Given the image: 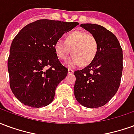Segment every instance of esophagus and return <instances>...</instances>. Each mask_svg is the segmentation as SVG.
Wrapping results in <instances>:
<instances>
[{"label":"esophagus","instance_id":"esophagus-1","mask_svg":"<svg viewBox=\"0 0 134 134\" xmlns=\"http://www.w3.org/2000/svg\"><path fill=\"white\" fill-rule=\"evenodd\" d=\"M73 73H74V71L72 70L68 69V74H73Z\"/></svg>","mask_w":134,"mask_h":134}]
</instances>
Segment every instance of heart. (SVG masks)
Listing matches in <instances>:
<instances>
[{"instance_id":"heart-1","label":"heart","mask_w":134,"mask_h":134,"mask_svg":"<svg viewBox=\"0 0 134 134\" xmlns=\"http://www.w3.org/2000/svg\"><path fill=\"white\" fill-rule=\"evenodd\" d=\"M98 41L91 34L75 31L66 36L65 41L59 39L54 45L59 59H66L71 49L72 57L66 62V66L75 67L81 64L87 66L94 60L98 52Z\"/></svg>"}]
</instances>
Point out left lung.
Returning a JSON list of instances; mask_svg holds the SVG:
<instances>
[{"mask_svg":"<svg viewBox=\"0 0 134 134\" xmlns=\"http://www.w3.org/2000/svg\"><path fill=\"white\" fill-rule=\"evenodd\" d=\"M80 26L96 36L98 52L87 67L75 72L74 94L82 105L103 106L117 93L123 70V51L118 38L102 26L82 24Z\"/></svg>","mask_w":134,"mask_h":134,"instance_id":"1","label":"left lung"}]
</instances>
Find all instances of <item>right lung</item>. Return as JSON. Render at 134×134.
I'll use <instances>...</instances> for the list:
<instances>
[{
    "mask_svg": "<svg viewBox=\"0 0 134 134\" xmlns=\"http://www.w3.org/2000/svg\"><path fill=\"white\" fill-rule=\"evenodd\" d=\"M78 24L41 19L26 25L13 38L8 70L10 89L21 103L38 108L52 102L57 85L67 75L54 45Z\"/></svg>",
    "mask_w": 134,
    "mask_h": 134,
    "instance_id": "1",
    "label": "right lung"
}]
</instances>
